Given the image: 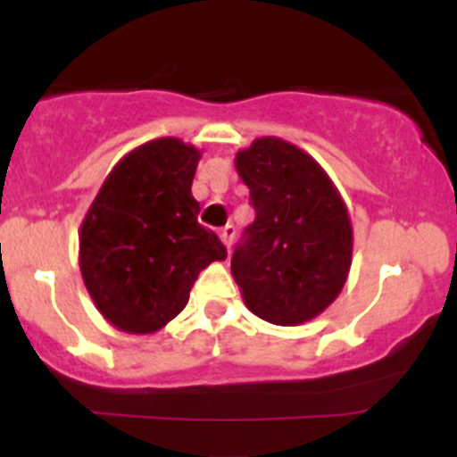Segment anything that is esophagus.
<instances>
[{"label":"esophagus","instance_id":"obj_1","mask_svg":"<svg viewBox=\"0 0 457 457\" xmlns=\"http://www.w3.org/2000/svg\"><path fill=\"white\" fill-rule=\"evenodd\" d=\"M220 241H223V245L228 247H232V241H234V237H237V228H234V225H225L223 229H220Z\"/></svg>","mask_w":457,"mask_h":457}]
</instances>
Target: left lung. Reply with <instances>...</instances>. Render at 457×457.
I'll list each match as a JSON object with an SVG mask.
<instances>
[{
	"label": "left lung",
	"mask_w": 457,
	"mask_h": 457,
	"mask_svg": "<svg viewBox=\"0 0 457 457\" xmlns=\"http://www.w3.org/2000/svg\"><path fill=\"white\" fill-rule=\"evenodd\" d=\"M237 170L256 212L232 254L243 301L274 325L312 320L336 301L352 267L345 201L307 152L276 137L238 152Z\"/></svg>",
	"instance_id": "8db88e82"
}]
</instances>
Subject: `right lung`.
Here are the masks:
<instances>
[{
    "label": "right lung",
    "mask_w": 457,
    "mask_h": 457,
    "mask_svg": "<svg viewBox=\"0 0 457 457\" xmlns=\"http://www.w3.org/2000/svg\"><path fill=\"white\" fill-rule=\"evenodd\" d=\"M201 152L174 137L123 156L92 201L79 267L96 310L128 334H152L183 312L190 289L228 252L196 220L192 179Z\"/></svg>",
    "instance_id": "add662e5"
}]
</instances>
